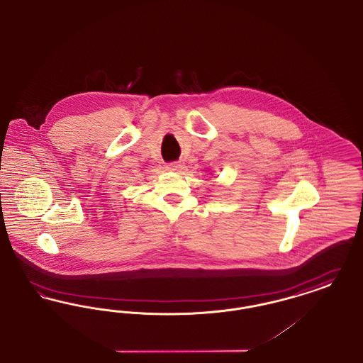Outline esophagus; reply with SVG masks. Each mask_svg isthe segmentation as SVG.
<instances>
[{"instance_id": "34e87169", "label": "esophagus", "mask_w": 363, "mask_h": 363, "mask_svg": "<svg viewBox=\"0 0 363 363\" xmlns=\"http://www.w3.org/2000/svg\"><path fill=\"white\" fill-rule=\"evenodd\" d=\"M167 169L170 171H179L182 169V166L179 163H177V162H172L170 164H167Z\"/></svg>"}]
</instances>
